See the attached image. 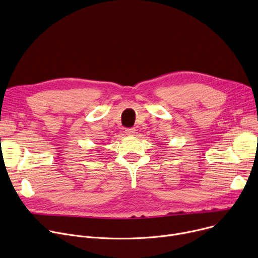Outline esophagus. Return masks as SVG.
I'll list each match as a JSON object with an SVG mask.
<instances>
[{
    "instance_id": "1",
    "label": "esophagus",
    "mask_w": 258,
    "mask_h": 258,
    "mask_svg": "<svg viewBox=\"0 0 258 258\" xmlns=\"http://www.w3.org/2000/svg\"><path fill=\"white\" fill-rule=\"evenodd\" d=\"M135 132H136V130L135 128H126L125 130V134L127 135V136H134Z\"/></svg>"
}]
</instances>
